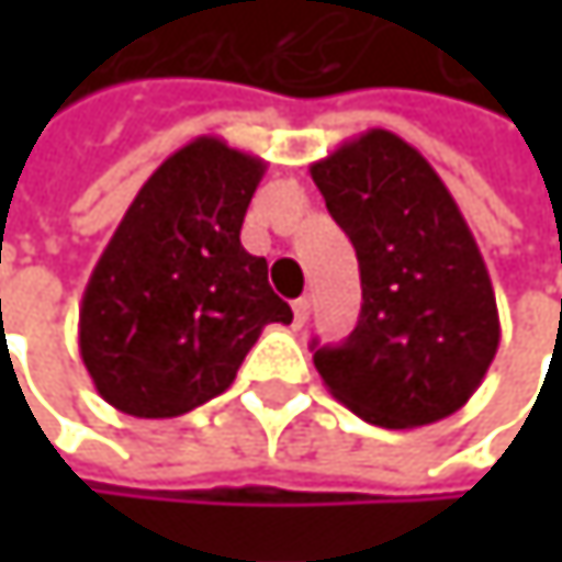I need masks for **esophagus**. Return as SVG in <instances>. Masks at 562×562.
<instances>
[{
    "label": "esophagus",
    "instance_id": "34e87169",
    "mask_svg": "<svg viewBox=\"0 0 562 562\" xmlns=\"http://www.w3.org/2000/svg\"><path fill=\"white\" fill-rule=\"evenodd\" d=\"M305 318H308V299L302 295V299H295V302H292V322H295V328H302V325H305Z\"/></svg>",
    "mask_w": 562,
    "mask_h": 562
}]
</instances>
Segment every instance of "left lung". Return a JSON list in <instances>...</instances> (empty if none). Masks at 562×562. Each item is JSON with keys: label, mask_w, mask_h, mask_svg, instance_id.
<instances>
[{"label": "left lung", "mask_w": 562, "mask_h": 562, "mask_svg": "<svg viewBox=\"0 0 562 562\" xmlns=\"http://www.w3.org/2000/svg\"><path fill=\"white\" fill-rule=\"evenodd\" d=\"M361 267V318L315 368L351 413L413 429L452 416L485 381L502 322L479 244L436 169L400 136L368 130L312 166Z\"/></svg>", "instance_id": "left-lung-1"}]
</instances>
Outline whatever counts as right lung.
<instances>
[{
	"label": "right lung",
	"mask_w": 562,
	"mask_h": 562,
	"mask_svg": "<svg viewBox=\"0 0 562 562\" xmlns=\"http://www.w3.org/2000/svg\"><path fill=\"white\" fill-rule=\"evenodd\" d=\"M267 162L217 136L181 146L133 198L80 302V358L97 393L139 419L224 393L270 322L292 308L240 244Z\"/></svg>",
	"instance_id": "1"
}]
</instances>
